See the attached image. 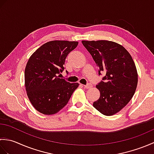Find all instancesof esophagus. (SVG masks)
Returning <instances> with one entry per match:
<instances>
[{"instance_id":"34e87169","label":"esophagus","mask_w":154,"mask_h":154,"mask_svg":"<svg viewBox=\"0 0 154 154\" xmlns=\"http://www.w3.org/2000/svg\"><path fill=\"white\" fill-rule=\"evenodd\" d=\"M83 86L85 88V89H90V88L93 87L92 84H91V83H88L86 85H83Z\"/></svg>"}]
</instances>
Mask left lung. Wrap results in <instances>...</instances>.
I'll return each mask as SVG.
<instances>
[{
  "label": "left lung",
  "mask_w": 154,
  "mask_h": 154,
  "mask_svg": "<svg viewBox=\"0 0 154 154\" xmlns=\"http://www.w3.org/2000/svg\"><path fill=\"white\" fill-rule=\"evenodd\" d=\"M82 43L105 76L96 87L100 97L93 106L106 116L122 110L134 94L138 73L131 55L122 45L112 41H85Z\"/></svg>",
  "instance_id": "obj_1"
}]
</instances>
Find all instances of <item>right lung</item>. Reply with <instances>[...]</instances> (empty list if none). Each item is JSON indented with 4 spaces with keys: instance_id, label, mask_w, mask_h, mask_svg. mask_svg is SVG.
Masks as SVG:
<instances>
[{
    "instance_id": "right-lung-1",
    "label": "right lung",
    "mask_w": 154,
    "mask_h": 154,
    "mask_svg": "<svg viewBox=\"0 0 154 154\" xmlns=\"http://www.w3.org/2000/svg\"><path fill=\"white\" fill-rule=\"evenodd\" d=\"M77 42L54 40L43 44L34 52L24 72L26 93L35 110L45 115L58 112L67 104L79 87L60 75L67 55L77 46Z\"/></svg>"
}]
</instances>
